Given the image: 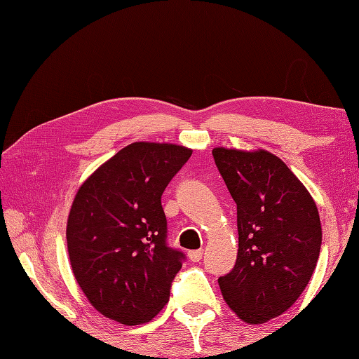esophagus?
<instances>
[{
	"instance_id": "obj_1",
	"label": "esophagus",
	"mask_w": 359,
	"mask_h": 359,
	"mask_svg": "<svg viewBox=\"0 0 359 359\" xmlns=\"http://www.w3.org/2000/svg\"><path fill=\"white\" fill-rule=\"evenodd\" d=\"M203 256L202 250H194V251H188V259L191 262H199Z\"/></svg>"
}]
</instances>
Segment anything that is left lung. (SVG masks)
<instances>
[{
	"label": "left lung",
	"instance_id": "obj_1",
	"mask_svg": "<svg viewBox=\"0 0 359 359\" xmlns=\"http://www.w3.org/2000/svg\"><path fill=\"white\" fill-rule=\"evenodd\" d=\"M212 156L238 205V259L219 278L220 292L243 323L264 324L293 306L316 269L323 242L318 207L269 151L217 147Z\"/></svg>",
	"mask_w": 359,
	"mask_h": 359
}]
</instances>
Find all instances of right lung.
<instances>
[{
  "label": "right lung",
  "mask_w": 359,
  "mask_h": 359,
  "mask_svg": "<svg viewBox=\"0 0 359 359\" xmlns=\"http://www.w3.org/2000/svg\"><path fill=\"white\" fill-rule=\"evenodd\" d=\"M193 149L134 142L83 182L67 216L75 280L97 311L125 325L149 323L170 299L184 255L166 247L162 194Z\"/></svg>",
  "instance_id": "right-lung-1"
}]
</instances>
